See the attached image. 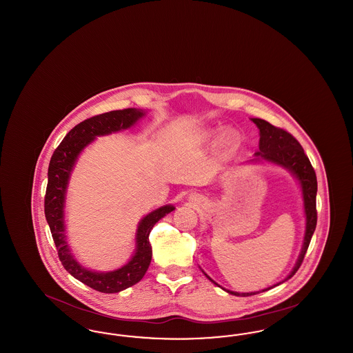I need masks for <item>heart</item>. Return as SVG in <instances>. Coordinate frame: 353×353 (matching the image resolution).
<instances>
[{"instance_id": "heart-1", "label": "heart", "mask_w": 353, "mask_h": 353, "mask_svg": "<svg viewBox=\"0 0 353 353\" xmlns=\"http://www.w3.org/2000/svg\"><path fill=\"white\" fill-rule=\"evenodd\" d=\"M235 143V136L234 134H230V136H228V144H230V145H233Z\"/></svg>"}]
</instances>
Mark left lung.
<instances>
[{
    "mask_svg": "<svg viewBox=\"0 0 353 353\" xmlns=\"http://www.w3.org/2000/svg\"><path fill=\"white\" fill-rule=\"evenodd\" d=\"M252 120L259 128V134H261L259 152H256L258 159L271 161V163H275V164H279L285 168L290 169L298 177V180L301 181V185H302L304 210H305V219H307L305 235H304V243H303L302 252L299 255V259H298L294 270L285 278V281H287L292 275H295V272L301 268L304 255L307 252V249H308L310 242H311V238H312V234H314L315 228H316V221H318V212H316L318 181H316V173L312 168L307 154L303 151L302 145L299 144V141L292 134L287 132L283 128H279V127H275V125L270 124L269 121H266L263 119H252ZM213 283H216V282H213ZM266 290H269V288H266ZM266 290H263V291H266ZM228 292L236 295V296H250V295L259 294V291L258 292H246V294H239V292H234V291H228Z\"/></svg>",
    "mask_w": 353,
    "mask_h": 353,
    "instance_id": "8db88e82",
    "label": "left lung"
}]
</instances>
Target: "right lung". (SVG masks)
Returning a JSON list of instances; mask_svg holds the SVG:
<instances>
[{
	"label": "right lung",
	"instance_id": "obj_1",
	"mask_svg": "<svg viewBox=\"0 0 353 353\" xmlns=\"http://www.w3.org/2000/svg\"><path fill=\"white\" fill-rule=\"evenodd\" d=\"M141 117V111H137L134 108H127L119 111H110L92 118L85 119L82 123L77 124L65 136L58 148L52 153L49 164V180L45 194V216L50 226L51 235L58 250L59 261L74 278H77L84 285L105 294L119 292L141 281L151 263L150 233L152 228L159 219H163L172 210H174V208L170 205L163 206L141 219L136 234L137 249L134 258L125 266L111 272H94L82 268L71 256L68 242L65 239V193L68 188L70 172L74 167L75 160L78 159V154L81 151H83L84 147L90 144L97 136L117 132L131 127L134 121Z\"/></svg>",
	"mask_w": 353,
	"mask_h": 353
}]
</instances>
